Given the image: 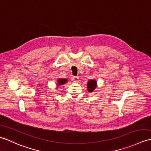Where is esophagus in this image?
Wrapping results in <instances>:
<instances>
[{
  "label": "esophagus",
  "instance_id": "1",
  "mask_svg": "<svg viewBox=\"0 0 151 151\" xmlns=\"http://www.w3.org/2000/svg\"><path fill=\"white\" fill-rule=\"evenodd\" d=\"M73 81L74 82H78L79 81V78L78 76H73Z\"/></svg>",
  "mask_w": 151,
  "mask_h": 151
}]
</instances>
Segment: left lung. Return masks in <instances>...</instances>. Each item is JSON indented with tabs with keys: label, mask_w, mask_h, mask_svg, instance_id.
I'll use <instances>...</instances> for the list:
<instances>
[{
	"label": "left lung",
	"mask_w": 151,
	"mask_h": 151,
	"mask_svg": "<svg viewBox=\"0 0 151 151\" xmlns=\"http://www.w3.org/2000/svg\"><path fill=\"white\" fill-rule=\"evenodd\" d=\"M87 90L89 92H93L96 87V82L94 80H90L87 83Z\"/></svg>",
	"instance_id": "8db88e82"
}]
</instances>
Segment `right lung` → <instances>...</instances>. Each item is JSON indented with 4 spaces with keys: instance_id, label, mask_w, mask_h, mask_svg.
Listing matches in <instances>:
<instances>
[{
    "instance_id": "1",
    "label": "right lung",
    "mask_w": 151,
    "mask_h": 151,
    "mask_svg": "<svg viewBox=\"0 0 151 151\" xmlns=\"http://www.w3.org/2000/svg\"><path fill=\"white\" fill-rule=\"evenodd\" d=\"M68 80L66 79H58V85H62V84H64L65 82H67Z\"/></svg>"
}]
</instances>
